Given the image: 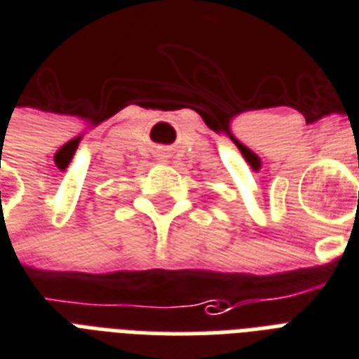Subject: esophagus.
<instances>
[{"mask_svg":"<svg viewBox=\"0 0 359 359\" xmlns=\"http://www.w3.org/2000/svg\"><path fill=\"white\" fill-rule=\"evenodd\" d=\"M155 159L159 161V163H166V159H168V151H166V149H157V151H155Z\"/></svg>","mask_w":359,"mask_h":359,"instance_id":"1","label":"esophagus"}]
</instances>
